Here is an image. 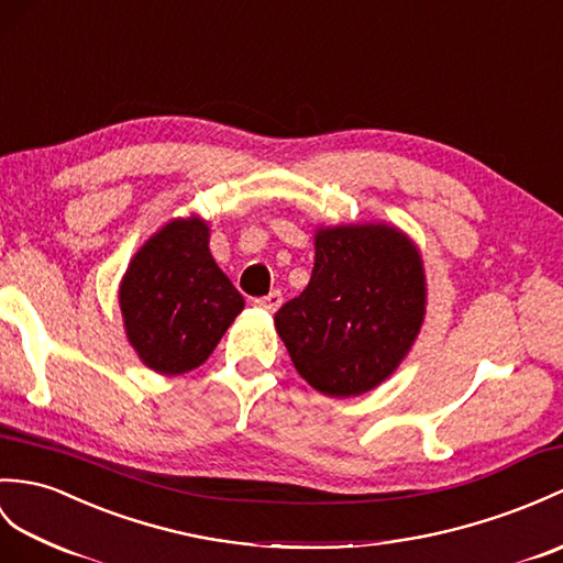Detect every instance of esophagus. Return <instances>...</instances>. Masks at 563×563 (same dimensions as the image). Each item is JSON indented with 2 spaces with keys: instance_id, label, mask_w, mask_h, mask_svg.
Returning a JSON list of instances; mask_svg holds the SVG:
<instances>
[{
  "instance_id": "esophagus-1",
  "label": "esophagus",
  "mask_w": 563,
  "mask_h": 563,
  "mask_svg": "<svg viewBox=\"0 0 563 563\" xmlns=\"http://www.w3.org/2000/svg\"><path fill=\"white\" fill-rule=\"evenodd\" d=\"M254 305L258 307V309H266V311H278V307L283 305V295L278 292V290H273V292H268V295H264V297H258V299H254Z\"/></svg>"
}]
</instances>
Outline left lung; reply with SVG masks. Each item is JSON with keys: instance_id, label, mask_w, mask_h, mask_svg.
<instances>
[{"instance_id": "1", "label": "left lung", "mask_w": 563, "mask_h": 563, "mask_svg": "<svg viewBox=\"0 0 563 563\" xmlns=\"http://www.w3.org/2000/svg\"><path fill=\"white\" fill-rule=\"evenodd\" d=\"M311 280L276 313L295 369L319 394L362 396L408 355L427 311L424 266L386 222L319 228Z\"/></svg>"}]
</instances>
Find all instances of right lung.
<instances>
[{
  "label": "right lung",
  "mask_w": 563,
  "mask_h": 563,
  "mask_svg": "<svg viewBox=\"0 0 563 563\" xmlns=\"http://www.w3.org/2000/svg\"><path fill=\"white\" fill-rule=\"evenodd\" d=\"M208 238L211 228L199 216L169 220L129 261L122 278L126 338L158 374L177 376L203 364L244 309Z\"/></svg>",
  "instance_id": "add662e5"
}]
</instances>
